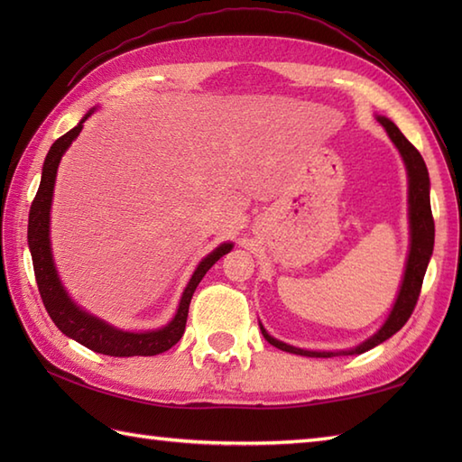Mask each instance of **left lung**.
Listing matches in <instances>:
<instances>
[{
  "mask_svg": "<svg viewBox=\"0 0 462 462\" xmlns=\"http://www.w3.org/2000/svg\"><path fill=\"white\" fill-rule=\"evenodd\" d=\"M377 121L385 126V131L389 134V139L395 143L399 149L401 156H403V162L407 166V176H409V226H411V248H409V258H407V268H405V276L403 283H401L399 296L395 300V306L391 310L387 321L383 323V328L371 336L367 341H363L361 346L356 349H347V351H308V349H300L288 346V343L273 339L270 333L262 328V336L266 337L268 343H272L273 347H278L282 351L288 353H296V356H306V357H336V356H353V353H365L371 347L379 346L385 339L405 326L407 319L413 313L420 286H423V278L429 266L430 254H433L435 246V220H433V212H430V199H429V172H427V164L423 161V156L411 144L403 133H401L393 121L385 119V116H377Z\"/></svg>",
  "mask_w": 462,
  "mask_h": 462,
  "instance_id": "left-lung-1",
  "label": "left lung"
}]
</instances>
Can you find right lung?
Listing matches in <instances>:
<instances>
[{
  "label": "right lung",
  "mask_w": 462,
  "mask_h": 462,
  "mask_svg": "<svg viewBox=\"0 0 462 462\" xmlns=\"http://www.w3.org/2000/svg\"><path fill=\"white\" fill-rule=\"evenodd\" d=\"M91 109L87 113L79 125L73 126L71 131L65 133L63 136L51 144L49 149L45 162H43V172H42V184H39V190L32 202V210H29V224H27V242L29 250H32V260H33V272H35V282L39 293H42L43 306L49 313V318L53 319L55 326L61 329L67 337L79 341L81 346L89 347L97 353H103V356L111 357H133V356H159L162 351H169L172 346L180 341L184 328H186V318H189V308L192 293L199 286L204 273L208 272L216 262H218L224 254L232 250V244H220L218 248L210 252L206 256L192 278L189 286L182 291V298L179 303V310H176V316L171 323H166L164 328L156 331H123L116 329L109 323L91 316V313L83 311L77 308L67 296L65 288L61 286V280L57 276L53 256H51V242H49V212H51V199H53V186H55V176H57V166L61 161L63 152L69 149L77 134L81 133L83 123L89 119Z\"/></svg>",
  "instance_id": "add662e5"
}]
</instances>
